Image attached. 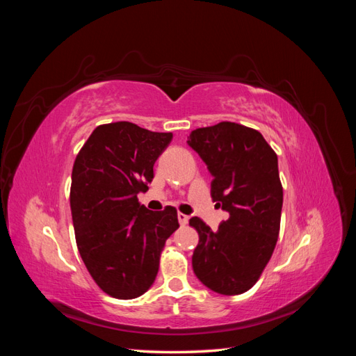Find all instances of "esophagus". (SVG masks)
Returning a JSON list of instances; mask_svg holds the SVG:
<instances>
[{
  "instance_id": "obj_1",
  "label": "esophagus",
  "mask_w": 356,
  "mask_h": 356,
  "mask_svg": "<svg viewBox=\"0 0 356 356\" xmlns=\"http://www.w3.org/2000/svg\"><path fill=\"white\" fill-rule=\"evenodd\" d=\"M188 220H190L188 215L182 213V212H178V221H179V224H181V225H186V224L188 222Z\"/></svg>"
}]
</instances>
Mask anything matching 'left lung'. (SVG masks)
I'll return each mask as SVG.
<instances>
[{"mask_svg": "<svg viewBox=\"0 0 356 356\" xmlns=\"http://www.w3.org/2000/svg\"><path fill=\"white\" fill-rule=\"evenodd\" d=\"M187 144L212 175V200L230 215L217 232L190 220L199 233L193 270L215 293L242 294L258 281L277 242L284 202L277 156L260 132L232 122L196 129Z\"/></svg>", "mask_w": 356, "mask_h": 356, "instance_id": "1", "label": "left lung"}]
</instances>
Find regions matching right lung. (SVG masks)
I'll return each instance as SVG.
<instances>
[{
    "label": "right lung",
    "mask_w": 356,
    "mask_h": 356,
    "mask_svg": "<svg viewBox=\"0 0 356 356\" xmlns=\"http://www.w3.org/2000/svg\"><path fill=\"white\" fill-rule=\"evenodd\" d=\"M170 141L172 134L129 122L102 124L74 161L70 202L79 252L93 281L114 298L149 289L165 242L179 227L175 208L149 211L138 202Z\"/></svg>",
    "instance_id": "right-lung-1"
}]
</instances>
